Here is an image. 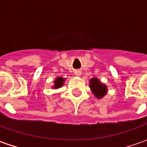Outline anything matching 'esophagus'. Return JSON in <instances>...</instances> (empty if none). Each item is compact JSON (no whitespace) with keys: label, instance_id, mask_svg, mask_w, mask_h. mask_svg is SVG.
Returning a JSON list of instances; mask_svg holds the SVG:
<instances>
[{"label":"esophagus","instance_id":"esophagus-1","mask_svg":"<svg viewBox=\"0 0 147 147\" xmlns=\"http://www.w3.org/2000/svg\"><path fill=\"white\" fill-rule=\"evenodd\" d=\"M74 74H75V75H77V76H80V75L82 74V71L78 69V70H75Z\"/></svg>","mask_w":147,"mask_h":147}]
</instances>
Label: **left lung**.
I'll list each match as a JSON object with an SVG mask.
<instances>
[{"mask_svg": "<svg viewBox=\"0 0 147 147\" xmlns=\"http://www.w3.org/2000/svg\"><path fill=\"white\" fill-rule=\"evenodd\" d=\"M89 87L92 94L97 99L103 98L108 92L106 85L102 83L96 78H92V79H90Z\"/></svg>", "mask_w": 147, "mask_h": 147, "instance_id": "1", "label": "left lung"}]
</instances>
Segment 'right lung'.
<instances>
[{"instance_id":"obj_1","label":"right lung","mask_w":147,"mask_h":147,"mask_svg":"<svg viewBox=\"0 0 147 147\" xmlns=\"http://www.w3.org/2000/svg\"><path fill=\"white\" fill-rule=\"evenodd\" d=\"M65 81V78H62V77H58V78H56L55 79V81H54V85L53 87H52V88H54V89H58V88H61V87L64 85Z\"/></svg>"}]
</instances>
